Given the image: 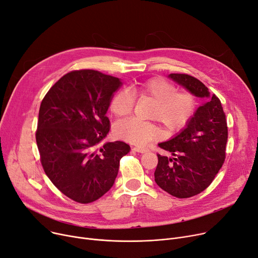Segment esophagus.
Segmentation results:
<instances>
[{
    "label": "esophagus",
    "mask_w": 258,
    "mask_h": 258,
    "mask_svg": "<svg viewBox=\"0 0 258 258\" xmlns=\"http://www.w3.org/2000/svg\"><path fill=\"white\" fill-rule=\"evenodd\" d=\"M135 152H139V153H147L149 152V149L145 148V147H133L132 148Z\"/></svg>",
    "instance_id": "1"
}]
</instances>
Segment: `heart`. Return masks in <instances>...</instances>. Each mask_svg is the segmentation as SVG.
I'll list each match as a JSON object with an SVG mask.
<instances>
[{
  "label": "heart",
  "mask_w": 258,
  "mask_h": 258,
  "mask_svg": "<svg viewBox=\"0 0 258 258\" xmlns=\"http://www.w3.org/2000/svg\"><path fill=\"white\" fill-rule=\"evenodd\" d=\"M133 93L141 99L154 102L149 117L158 120L169 133L182 129L192 116L195 99L188 93H176V87L162 78H153L133 87ZM134 98L129 90L116 92L110 100V110L117 118L131 114ZM114 134L119 140L134 145H145L158 139L160 130L152 122L132 117L114 126Z\"/></svg>",
  "instance_id": "heart-1"
}]
</instances>
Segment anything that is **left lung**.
<instances>
[{
    "label": "left lung",
    "mask_w": 258,
    "mask_h": 258,
    "mask_svg": "<svg viewBox=\"0 0 258 258\" xmlns=\"http://www.w3.org/2000/svg\"><path fill=\"white\" fill-rule=\"evenodd\" d=\"M168 78L204 101L183 129L158 144L172 156L157 154L155 182L183 199L200 194L213 182L225 159L228 129L221 101L200 80L185 74H170Z\"/></svg>",
    "instance_id": "8db88e82"
}]
</instances>
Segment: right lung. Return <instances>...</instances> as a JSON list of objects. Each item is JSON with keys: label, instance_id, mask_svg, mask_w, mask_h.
I'll use <instances>...</instances> for the list:
<instances>
[{"label": "right lung", "instance_id": "obj_1", "mask_svg": "<svg viewBox=\"0 0 258 258\" xmlns=\"http://www.w3.org/2000/svg\"><path fill=\"white\" fill-rule=\"evenodd\" d=\"M123 82L93 70L74 71L60 78L39 108L36 143L44 173L70 199L98 200L113 185L124 142L105 143L110 100Z\"/></svg>", "mask_w": 258, "mask_h": 258}]
</instances>
